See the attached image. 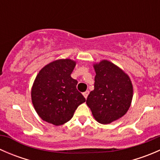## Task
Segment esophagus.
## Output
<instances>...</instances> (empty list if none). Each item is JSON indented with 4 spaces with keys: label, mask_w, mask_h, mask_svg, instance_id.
<instances>
[{
    "label": "esophagus",
    "mask_w": 160,
    "mask_h": 160,
    "mask_svg": "<svg viewBox=\"0 0 160 160\" xmlns=\"http://www.w3.org/2000/svg\"><path fill=\"white\" fill-rule=\"evenodd\" d=\"M88 94H89V91H88V90H87V91H85L84 93H83V95L84 96V98H86V99H87V98H88Z\"/></svg>",
    "instance_id": "esophagus-1"
}]
</instances>
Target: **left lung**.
Returning <instances> with one entry per match:
<instances>
[{"label":"left lung","instance_id":"left-lung-1","mask_svg":"<svg viewBox=\"0 0 160 160\" xmlns=\"http://www.w3.org/2000/svg\"><path fill=\"white\" fill-rule=\"evenodd\" d=\"M94 90L87 98L93 118L104 125L121 118L129 109L133 86L125 71L108 60L93 64Z\"/></svg>","mask_w":160,"mask_h":160}]
</instances>
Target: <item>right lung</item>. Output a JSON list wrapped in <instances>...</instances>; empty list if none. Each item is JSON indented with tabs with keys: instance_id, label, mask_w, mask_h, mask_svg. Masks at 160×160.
Here are the masks:
<instances>
[{
	"instance_id": "1",
	"label": "right lung",
	"mask_w": 160,
	"mask_h": 160,
	"mask_svg": "<svg viewBox=\"0 0 160 160\" xmlns=\"http://www.w3.org/2000/svg\"><path fill=\"white\" fill-rule=\"evenodd\" d=\"M76 61H52L38 72L32 88V104L40 118L48 123L62 125L73 116L86 99L77 90V80L71 77Z\"/></svg>"
}]
</instances>
